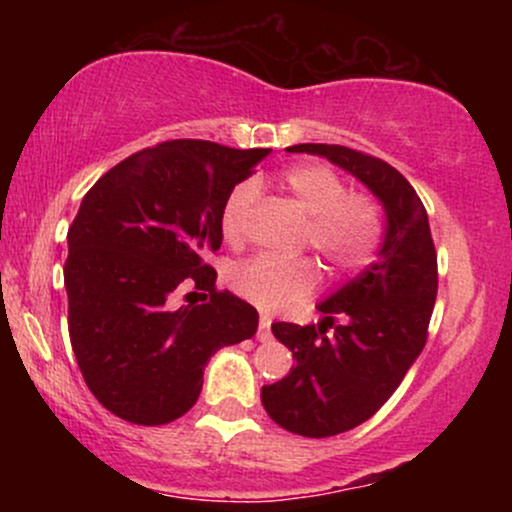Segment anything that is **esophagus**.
<instances>
[{
	"mask_svg": "<svg viewBox=\"0 0 512 512\" xmlns=\"http://www.w3.org/2000/svg\"><path fill=\"white\" fill-rule=\"evenodd\" d=\"M269 325H272L269 315H262L260 327H257V339H260V342H269V339H272V330H269Z\"/></svg>",
	"mask_w": 512,
	"mask_h": 512,
	"instance_id": "1",
	"label": "esophagus"
}]
</instances>
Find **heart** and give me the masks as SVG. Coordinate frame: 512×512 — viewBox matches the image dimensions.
<instances>
[{
    "mask_svg": "<svg viewBox=\"0 0 512 512\" xmlns=\"http://www.w3.org/2000/svg\"><path fill=\"white\" fill-rule=\"evenodd\" d=\"M281 185L308 214L305 243L330 262L334 272H358L375 257L383 240V214L366 192L346 190L337 170L325 163H293L281 173ZM260 187L243 180L228 192L221 209V231L231 245L245 238V219L257 202ZM320 284V267L313 257L257 255L231 272V286L257 308L284 310L305 301Z\"/></svg>",
    "mask_w": 512,
    "mask_h": 512,
    "instance_id": "1",
    "label": "heart"
}]
</instances>
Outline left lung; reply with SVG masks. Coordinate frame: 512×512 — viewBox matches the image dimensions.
Returning <instances> with one entry per match:
<instances>
[{
	"label": "left lung",
	"instance_id": "obj_1",
	"mask_svg": "<svg viewBox=\"0 0 512 512\" xmlns=\"http://www.w3.org/2000/svg\"><path fill=\"white\" fill-rule=\"evenodd\" d=\"M286 151L325 156L356 175L387 216L378 260L317 305L325 315L320 325H272L274 337L293 351L296 368L262 387L264 409L286 431L327 438L368 421L421 354L436 305L438 257L426 207L390 163L339 144H296ZM337 316L343 322L334 326Z\"/></svg>",
	"mask_w": 512,
	"mask_h": 512
}]
</instances>
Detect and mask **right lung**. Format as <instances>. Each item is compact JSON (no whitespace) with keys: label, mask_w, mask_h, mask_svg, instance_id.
Segmentation results:
<instances>
[{"label":"right lung","mask_w":512,"mask_h":512,"mask_svg":"<svg viewBox=\"0 0 512 512\" xmlns=\"http://www.w3.org/2000/svg\"><path fill=\"white\" fill-rule=\"evenodd\" d=\"M264 156L173 139L120 161L81 199L64 262L69 339L88 390L129 424L187 414L209 358L257 332V310L216 289L204 257L221 248L228 192ZM180 285L205 303L170 309Z\"/></svg>","instance_id":"add662e5"}]
</instances>
